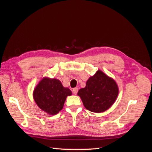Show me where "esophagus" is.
Listing matches in <instances>:
<instances>
[{
  "instance_id": "obj_1",
  "label": "esophagus",
  "mask_w": 152,
  "mask_h": 152,
  "mask_svg": "<svg viewBox=\"0 0 152 152\" xmlns=\"http://www.w3.org/2000/svg\"><path fill=\"white\" fill-rule=\"evenodd\" d=\"M78 89L77 88H74L72 89V93H73V94H74V95H76L77 93H78Z\"/></svg>"
}]
</instances>
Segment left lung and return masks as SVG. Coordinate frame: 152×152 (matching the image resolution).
Masks as SVG:
<instances>
[{"label": "left lung", "mask_w": 152, "mask_h": 152, "mask_svg": "<svg viewBox=\"0 0 152 152\" xmlns=\"http://www.w3.org/2000/svg\"><path fill=\"white\" fill-rule=\"evenodd\" d=\"M118 93L119 88L115 80L99 70L89 77L86 87L79 90L78 95L87 110L101 113L111 107Z\"/></svg>", "instance_id": "1"}]
</instances>
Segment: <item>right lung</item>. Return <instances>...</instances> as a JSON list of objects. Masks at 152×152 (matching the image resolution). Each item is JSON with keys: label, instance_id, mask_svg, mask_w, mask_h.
I'll use <instances>...</instances> for the list:
<instances>
[{"label": "right lung", "instance_id": "obj_1", "mask_svg": "<svg viewBox=\"0 0 152 152\" xmlns=\"http://www.w3.org/2000/svg\"><path fill=\"white\" fill-rule=\"evenodd\" d=\"M72 95L70 89L64 88L58 79L44 77L35 87L33 99L42 110L56 115L63 109L67 96Z\"/></svg>", "mask_w": 152, "mask_h": 152}]
</instances>
